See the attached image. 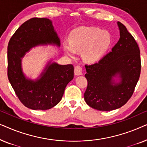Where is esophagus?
<instances>
[{"label":"esophagus","mask_w":147,"mask_h":147,"mask_svg":"<svg viewBox=\"0 0 147 147\" xmlns=\"http://www.w3.org/2000/svg\"><path fill=\"white\" fill-rule=\"evenodd\" d=\"M74 73L76 76L82 75V68L80 65L76 66L75 69H74Z\"/></svg>","instance_id":"1"}]
</instances>
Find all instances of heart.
<instances>
[{
	"label": "heart",
	"instance_id": "heart-1",
	"mask_svg": "<svg viewBox=\"0 0 147 147\" xmlns=\"http://www.w3.org/2000/svg\"><path fill=\"white\" fill-rule=\"evenodd\" d=\"M110 34L98 27H82L71 32L69 45H64L65 53L73 57L76 51L82 52L84 61L93 63L99 60L111 45Z\"/></svg>",
	"mask_w": 147,
	"mask_h": 147
}]
</instances>
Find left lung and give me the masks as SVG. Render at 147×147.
<instances>
[{"instance_id": "1", "label": "left lung", "mask_w": 147, "mask_h": 147, "mask_svg": "<svg viewBox=\"0 0 147 147\" xmlns=\"http://www.w3.org/2000/svg\"><path fill=\"white\" fill-rule=\"evenodd\" d=\"M120 39L112 51L98 63L86 65L88 86L84 100L100 111H110L124 106L131 98L139 79L140 49L134 38L123 24L117 23ZM121 82L116 83L114 77Z\"/></svg>"}]
</instances>
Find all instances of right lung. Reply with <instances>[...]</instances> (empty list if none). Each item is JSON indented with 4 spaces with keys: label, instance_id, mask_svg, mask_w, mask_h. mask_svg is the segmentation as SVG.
I'll return each mask as SVG.
<instances>
[{
    "label": "right lung",
    "instance_id": "1",
    "mask_svg": "<svg viewBox=\"0 0 147 147\" xmlns=\"http://www.w3.org/2000/svg\"><path fill=\"white\" fill-rule=\"evenodd\" d=\"M60 46V40L51 21L32 18L20 26L8 45V78L24 106L32 110H48L61 101L66 86L74 78L71 64H47L40 78L27 79L21 68V58L32 47L39 45Z\"/></svg>",
    "mask_w": 147,
    "mask_h": 147
}]
</instances>
